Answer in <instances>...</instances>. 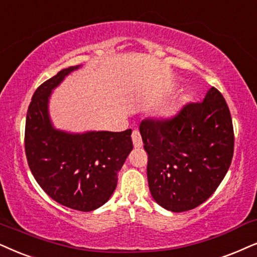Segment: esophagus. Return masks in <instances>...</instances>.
<instances>
[{
    "label": "esophagus",
    "mask_w": 257,
    "mask_h": 257,
    "mask_svg": "<svg viewBox=\"0 0 257 257\" xmlns=\"http://www.w3.org/2000/svg\"><path fill=\"white\" fill-rule=\"evenodd\" d=\"M132 140H133V144H134L135 148H141L142 145H144V142H142V139H141V135H140V133L138 131L133 132Z\"/></svg>",
    "instance_id": "34e87169"
}]
</instances>
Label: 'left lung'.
Returning <instances> with one entry per match:
<instances>
[{"label":"left lung","instance_id":"left-lung-1","mask_svg":"<svg viewBox=\"0 0 257 257\" xmlns=\"http://www.w3.org/2000/svg\"><path fill=\"white\" fill-rule=\"evenodd\" d=\"M140 133L148 154L149 191L159 205L172 212L204 203L231 164L232 119L215 87L201 102L185 105L173 118L145 119Z\"/></svg>","mask_w":257,"mask_h":257}]
</instances>
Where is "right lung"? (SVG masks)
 I'll list each match as a JSON object with an SVG mask.
<instances>
[{"mask_svg": "<svg viewBox=\"0 0 257 257\" xmlns=\"http://www.w3.org/2000/svg\"><path fill=\"white\" fill-rule=\"evenodd\" d=\"M79 67L61 70L34 92L26 117L25 151L35 180L52 199L89 212L111 197L133 142L131 129L69 133L54 128L48 112L52 91Z\"/></svg>", "mask_w": 257, "mask_h": 257, "instance_id": "1", "label": "right lung"}]
</instances>
